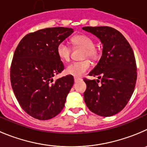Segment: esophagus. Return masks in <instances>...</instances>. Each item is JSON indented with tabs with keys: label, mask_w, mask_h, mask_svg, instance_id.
I'll return each instance as SVG.
<instances>
[{
	"label": "esophagus",
	"mask_w": 147,
	"mask_h": 147,
	"mask_svg": "<svg viewBox=\"0 0 147 147\" xmlns=\"http://www.w3.org/2000/svg\"><path fill=\"white\" fill-rule=\"evenodd\" d=\"M80 78H77V77H74V80H75V82H78V80H80Z\"/></svg>",
	"instance_id": "esophagus-1"
}]
</instances>
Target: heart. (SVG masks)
I'll return each instance as SVG.
<instances>
[{"label":"heart","mask_w":147,"mask_h":147,"mask_svg":"<svg viewBox=\"0 0 147 147\" xmlns=\"http://www.w3.org/2000/svg\"><path fill=\"white\" fill-rule=\"evenodd\" d=\"M73 44L76 47L84 48L83 57L95 59L97 56V50L94 47V42L93 39L86 35H77L75 36L72 39ZM57 55L60 59L64 61H68L70 59L71 47L67 42H61L59 43L56 48ZM91 67V62L88 60L82 61H74L69 64L66 68V72L69 75H73L75 77H80L85 73Z\"/></svg>","instance_id":"obj_1"}]
</instances>
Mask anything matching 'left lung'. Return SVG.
I'll return each instance as SVG.
<instances>
[{"mask_svg":"<svg viewBox=\"0 0 147 147\" xmlns=\"http://www.w3.org/2000/svg\"><path fill=\"white\" fill-rule=\"evenodd\" d=\"M102 44V54L96 67L89 72L99 80L84 79L86 90L84 100L88 109L101 116H111L126 106L137 79V67L133 49L125 36L108 26L83 27Z\"/></svg>","mask_w":147,"mask_h":147,"instance_id":"left-lung-1","label":"left lung"}]
</instances>
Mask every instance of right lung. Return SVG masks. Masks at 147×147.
I'll list each match as a JSON object with an SVG mask.
<instances>
[{
	"label": "right lung",
	"mask_w": 147,
	"mask_h": 147,
	"mask_svg": "<svg viewBox=\"0 0 147 147\" xmlns=\"http://www.w3.org/2000/svg\"><path fill=\"white\" fill-rule=\"evenodd\" d=\"M70 28H47L25 36L14 52L10 71L11 87L25 111L48 120L64 108L74 84L71 75L53 80L64 70L56 48L73 33Z\"/></svg>",
	"instance_id": "1"
}]
</instances>
